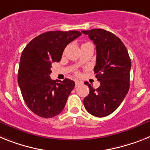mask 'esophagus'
Returning <instances> with one entry per match:
<instances>
[{
	"label": "esophagus",
	"mask_w": 150,
	"mask_h": 150,
	"mask_svg": "<svg viewBox=\"0 0 150 150\" xmlns=\"http://www.w3.org/2000/svg\"><path fill=\"white\" fill-rule=\"evenodd\" d=\"M82 84V81H75V87H79Z\"/></svg>",
	"instance_id": "34e87169"
}]
</instances>
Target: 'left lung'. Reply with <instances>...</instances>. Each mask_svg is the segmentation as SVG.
I'll use <instances>...</instances> for the list:
<instances>
[{"instance_id":"1","label":"left lung","mask_w":150,"mask_h":150,"mask_svg":"<svg viewBox=\"0 0 150 150\" xmlns=\"http://www.w3.org/2000/svg\"><path fill=\"white\" fill-rule=\"evenodd\" d=\"M96 45L97 59L94 67L96 78L100 85L90 89L84 99L86 110L97 117L107 116L120 106L130 88L131 61L125 44L112 32L94 28L81 31Z\"/></svg>"}]
</instances>
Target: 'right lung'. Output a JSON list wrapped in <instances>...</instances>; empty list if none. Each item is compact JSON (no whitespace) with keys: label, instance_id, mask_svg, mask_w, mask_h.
<instances>
[{"label":"right lung","instance_id":"obj_1","mask_svg":"<svg viewBox=\"0 0 150 150\" xmlns=\"http://www.w3.org/2000/svg\"><path fill=\"white\" fill-rule=\"evenodd\" d=\"M81 35L79 31H51L30 41L23 50L19 62L18 84L23 100L30 110L42 118H52L64 109L75 87L69 79H50L51 64L59 62L63 50Z\"/></svg>","mask_w":150,"mask_h":150}]
</instances>
